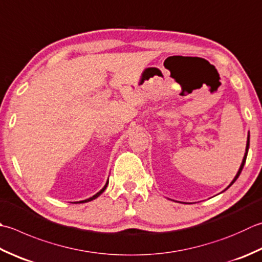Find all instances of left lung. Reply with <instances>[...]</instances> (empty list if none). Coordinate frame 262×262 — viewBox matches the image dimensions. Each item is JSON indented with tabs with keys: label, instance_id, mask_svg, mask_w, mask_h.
I'll return each mask as SVG.
<instances>
[{
	"label": "left lung",
	"instance_id": "left-lung-1",
	"mask_svg": "<svg viewBox=\"0 0 262 262\" xmlns=\"http://www.w3.org/2000/svg\"><path fill=\"white\" fill-rule=\"evenodd\" d=\"M249 146H250V133H249V135H248V141H247V148H245V153H244V157H243V160H242V163H241V166H239V169H238V171H237V173H236V176L234 177V179L232 181V183L229 184V185L225 188V191H226L227 188H229L230 186L233 185V184L235 183V181H236V179L238 178V176H239V173L242 172V169H243V167H244V165H245V161H247V157H248V151H249Z\"/></svg>",
	"mask_w": 262,
	"mask_h": 262
}]
</instances>
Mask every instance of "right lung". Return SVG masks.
Wrapping results in <instances>:
<instances>
[{"label":"right lung","instance_id":"right-lung-1","mask_svg":"<svg viewBox=\"0 0 262 262\" xmlns=\"http://www.w3.org/2000/svg\"><path fill=\"white\" fill-rule=\"evenodd\" d=\"M107 184H109V179H107V182L105 183V185L103 186V188L101 189L100 192H97L95 195H93L92 198H90V199H86V200H84V201H79V203H81V202H89V201H92V200H94V199H96V198H99L102 193H103L104 191H105V188H106V186H107Z\"/></svg>","mask_w":262,"mask_h":262}]
</instances>
